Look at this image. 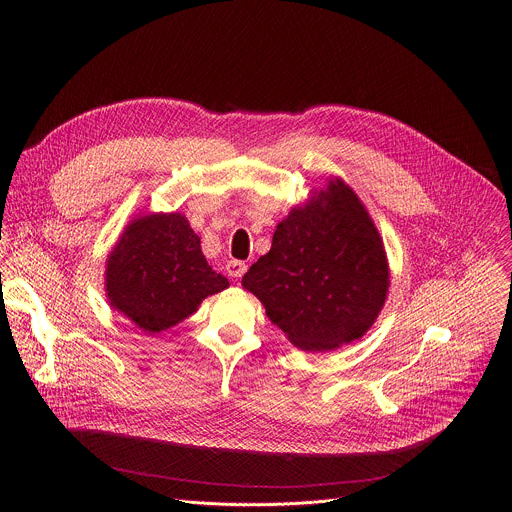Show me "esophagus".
Returning <instances> with one entry per match:
<instances>
[{
  "instance_id": "1",
  "label": "esophagus",
  "mask_w": 512,
  "mask_h": 512,
  "mask_svg": "<svg viewBox=\"0 0 512 512\" xmlns=\"http://www.w3.org/2000/svg\"><path fill=\"white\" fill-rule=\"evenodd\" d=\"M247 267H249V265H247L245 261H239V259H231V261L227 263V271H229V275L235 277V279L243 277L245 271H247Z\"/></svg>"
}]
</instances>
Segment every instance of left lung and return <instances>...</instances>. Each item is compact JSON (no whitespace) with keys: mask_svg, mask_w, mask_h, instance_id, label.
Wrapping results in <instances>:
<instances>
[{"mask_svg":"<svg viewBox=\"0 0 512 512\" xmlns=\"http://www.w3.org/2000/svg\"><path fill=\"white\" fill-rule=\"evenodd\" d=\"M267 318L306 352L350 344L377 322L389 294V259L367 206L328 178L277 225L269 253L243 275Z\"/></svg>","mask_w":512,"mask_h":512,"instance_id":"1","label":"left lung"}]
</instances>
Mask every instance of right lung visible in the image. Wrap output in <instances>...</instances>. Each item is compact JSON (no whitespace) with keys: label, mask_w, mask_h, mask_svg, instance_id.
<instances>
[{"label":"right lung","mask_w":512,"mask_h":512,"mask_svg":"<svg viewBox=\"0 0 512 512\" xmlns=\"http://www.w3.org/2000/svg\"><path fill=\"white\" fill-rule=\"evenodd\" d=\"M227 287L229 279L206 263L182 212L131 218L105 261L109 306L150 336L180 324Z\"/></svg>","instance_id":"1"}]
</instances>
